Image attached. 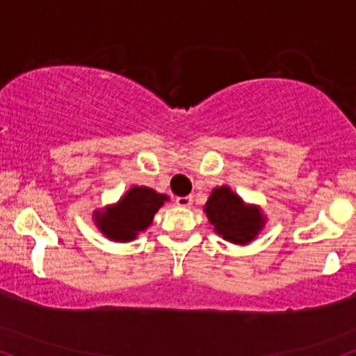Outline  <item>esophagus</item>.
Listing matches in <instances>:
<instances>
[{
    "instance_id": "obj_1",
    "label": "esophagus",
    "mask_w": 356,
    "mask_h": 356,
    "mask_svg": "<svg viewBox=\"0 0 356 356\" xmlns=\"http://www.w3.org/2000/svg\"><path fill=\"white\" fill-rule=\"evenodd\" d=\"M177 204L179 208H190L193 204V198L191 196H179V198H177Z\"/></svg>"
}]
</instances>
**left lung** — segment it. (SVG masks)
Segmentation results:
<instances>
[{"label":"left lung","instance_id":"obj_1","mask_svg":"<svg viewBox=\"0 0 356 356\" xmlns=\"http://www.w3.org/2000/svg\"><path fill=\"white\" fill-rule=\"evenodd\" d=\"M203 211L218 236L238 245H248L257 239L267 222L261 206L244 201L227 185L214 188Z\"/></svg>","mask_w":356,"mask_h":356}]
</instances>
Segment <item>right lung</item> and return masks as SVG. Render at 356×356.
Masks as SVG:
<instances>
[{"label": "right lung", "instance_id": "1", "mask_svg": "<svg viewBox=\"0 0 356 356\" xmlns=\"http://www.w3.org/2000/svg\"><path fill=\"white\" fill-rule=\"evenodd\" d=\"M170 201L168 195L148 186H131L118 201L94 209L97 229L113 243H130L152 226L158 209Z\"/></svg>", "mask_w": 356, "mask_h": 356}]
</instances>
